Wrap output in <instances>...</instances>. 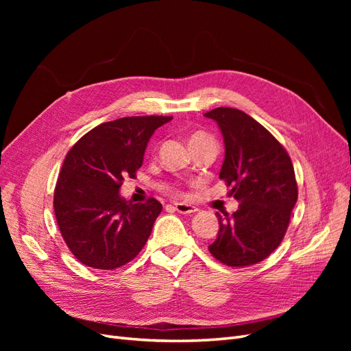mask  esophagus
I'll return each mask as SVG.
<instances>
[{
  "mask_svg": "<svg viewBox=\"0 0 351 351\" xmlns=\"http://www.w3.org/2000/svg\"><path fill=\"white\" fill-rule=\"evenodd\" d=\"M174 209L180 212V214H193V212L197 210L196 206L189 204H174Z\"/></svg>",
  "mask_w": 351,
  "mask_h": 351,
  "instance_id": "esophagus-1",
  "label": "esophagus"
}]
</instances>
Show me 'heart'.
<instances>
[{
	"label": "heart",
	"instance_id": "obj_1",
	"mask_svg": "<svg viewBox=\"0 0 351 351\" xmlns=\"http://www.w3.org/2000/svg\"><path fill=\"white\" fill-rule=\"evenodd\" d=\"M205 142H214L210 136L205 133H195L192 137H190V145H196V143H205ZM215 143V142H214Z\"/></svg>",
	"mask_w": 351,
	"mask_h": 351
}]
</instances>
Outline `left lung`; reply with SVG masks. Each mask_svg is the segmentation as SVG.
Instances as JSON below:
<instances>
[{"label": "left lung", "mask_w": 351, "mask_h": 351, "mask_svg": "<svg viewBox=\"0 0 351 351\" xmlns=\"http://www.w3.org/2000/svg\"><path fill=\"white\" fill-rule=\"evenodd\" d=\"M205 117L224 137L219 178L240 202L232 215L217 212L219 231L208 249L228 267H249L268 258L285 236L297 202L294 168L282 145L246 112L219 107Z\"/></svg>", "instance_id": "8db88e82"}]
</instances>
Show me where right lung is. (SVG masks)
Masks as SVG:
<instances>
[{
  "label": "right lung",
  "instance_id": "right-lung-1",
  "mask_svg": "<svg viewBox=\"0 0 351 351\" xmlns=\"http://www.w3.org/2000/svg\"><path fill=\"white\" fill-rule=\"evenodd\" d=\"M173 117L146 115L102 123L69 151L54 192L57 224L70 252L86 267L115 269L133 261L151 236L162 205L120 195L134 178L154 132Z\"/></svg>",
  "mask_w": 351,
  "mask_h": 351
}]
</instances>
